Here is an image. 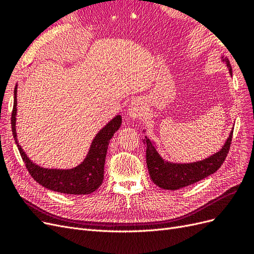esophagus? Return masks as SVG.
<instances>
[{"label": "esophagus", "instance_id": "34e87169", "mask_svg": "<svg viewBox=\"0 0 254 254\" xmlns=\"http://www.w3.org/2000/svg\"><path fill=\"white\" fill-rule=\"evenodd\" d=\"M145 113H146V108H145V105H144L142 99L136 98V99H134V101H132L131 104H130L129 109H128V114L132 120L141 119Z\"/></svg>", "mask_w": 254, "mask_h": 254}]
</instances>
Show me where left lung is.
Returning a JSON list of instances; mask_svg holds the SVG:
<instances>
[{
    "label": "left lung",
    "instance_id": "obj_1",
    "mask_svg": "<svg viewBox=\"0 0 254 254\" xmlns=\"http://www.w3.org/2000/svg\"><path fill=\"white\" fill-rule=\"evenodd\" d=\"M222 60L226 61L229 72L232 75V67L230 64V61L228 58L224 57H222ZM232 134L233 131L230 133L225 145L218 152L202 161L187 164L166 162L159 155L155 145L147 136H145L144 144L146 145V164H147L151 180L161 189L175 190L189 187L190 184L204 179L205 177L216 172L224 163L230 150V146H231Z\"/></svg>",
    "mask_w": 254,
    "mask_h": 254
}]
</instances>
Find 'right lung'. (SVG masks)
<instances>
[{
    "label": "right lung",
    "instance_id": "right-lung-1",
    "mask_svg": "<svg viewBox=\"0 0 254 254\" xmlns=\"http://www.w3.org/2000/svg\"><path fill=\"white\" fill-rule=\"evenodd\" d=\"M13 108L11 113V129L23 162L34 180L42 187L58 193L70 195H87L96 190L104 180V168L107 149L111 137L122 124V117L117 115L95 135L83 162L71 170H49L36 165L28 159L19 145L16 132L17 86L14 88Z\"/></svg>",
    "mask_w": 254,
    "mask_h": 254
}]
</instances>
